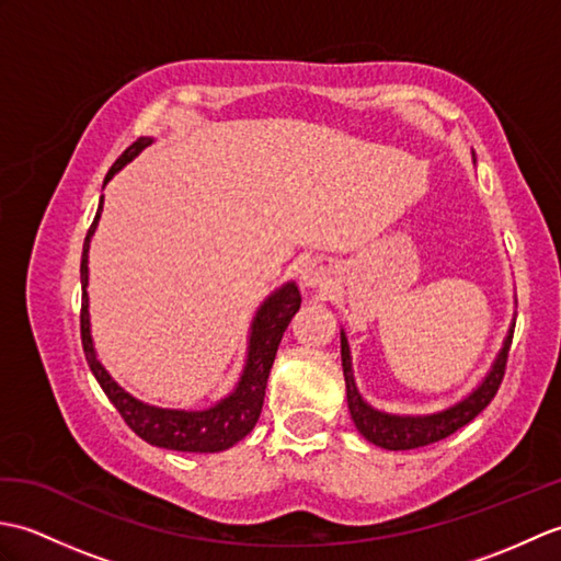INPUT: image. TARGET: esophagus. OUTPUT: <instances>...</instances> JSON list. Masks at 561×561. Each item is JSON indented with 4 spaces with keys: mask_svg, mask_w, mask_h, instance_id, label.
<instances>
[{
    "mask_svg": "<svg viewBox=\"0 0 561 561\" xmlns=\"http://www.w3.org/2000/svg\"><path fill=\"white\" fill-rule=\"evenodd\" d=\"M328 277V267L320 260H308L301 267V284L304 287H318Z\"/></svg>",
    "mask_w": 561,
    "mask_h": 561,
    "instance_id": "obj_1",
    "label": "esophagus"
}]
</instances>
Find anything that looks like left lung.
<instances>
[{"label": "left lung", "instance_id": "left-lung-1", "mask_svg": "<svg viewBox=\"0 0 561 561\" xmlns=\"http://www.w3.org/2000/svg\"><path fill=\"white\" fill-rule=\"evenodd\" d=\"M514 325L508 328L504 347L496 354L490 374L484 376L482 383L474 388L468 398H462L460 402L453 404V408L434 412V414H388V412H380V410L371 408V404H368L359 396V390H356L350 342L342 330L340 342H342L344 383H347V404H350L352 420H354L356 428H359V434L380 448L410 450V448H422L428 444H436V440L450 436L453 432H458L460 426L472 422L474 416H478L486 408V404L494 400L499 386H502L511 337H514Z\"/></svg>", "mask_w": 561, "mask_h": 561}]
</instances>
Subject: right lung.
<instances>
[{
	"instance_id": "1",
	"label": "right lung",
	"mask_w": 561,
	"mask_h": 561,
	"mask_svg": "<svg viewBox=\"0 0 561 561\" xmlns=\"http://www.w3.org/2000/svg\"><path fill=\"white\" fill-rule=\"evenodd\" d=\"M151 137H139L135 145H129L123 157L117 159L105 183L111 178L133 161L141 149L151 145ZM103 211V197L99 202L96 219H93L91 229L83 241L81 253V344L87 362L91 366V374L96 376L103 392L115 404V410L121 412L125 424L133 432L145 438L147 444L169 448V450H183V453H219L238 444L243 436L253 432L257 416L262 412V400H265V388L270 378V368L277 356V347L282 342L284 330L289 328L291 318L296 316L301 306V291L294 282L282 284L277 291H272L257 313L253 318L248 335V356L243 374L238 378L236 388L229 396L221 398L217 404H211L207 410H165L157 408V404H147L129 396L125 388H121L113 380V376L105 371L103 364L96 356V347H93L91 337V318H89V245L91 236L96 233V226Z\"/></svg>"
}]
</instances>
